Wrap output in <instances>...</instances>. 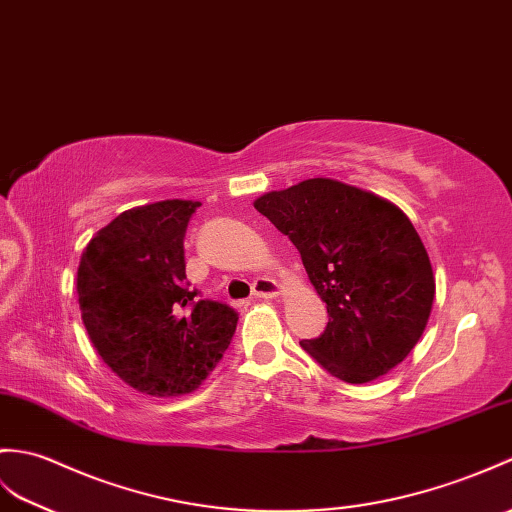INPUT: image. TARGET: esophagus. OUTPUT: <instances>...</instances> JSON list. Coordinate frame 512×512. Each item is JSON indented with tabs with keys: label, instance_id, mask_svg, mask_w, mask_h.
Segmentation results:
<instances>
[{
	"label": "esophagus",
	"instance_id": "obj_1",
	"mask_svg": "<svg viewBox=\"0 0 512 512\" xmlns=\"http://www.w3.org/2000/svg\"><path fill=\"white\" fill-rule=\"evenodd\" d=\"M279 294H281V285L275 279L259 277L253 283V296H255V299H277Z\"/></svg>",
	"mask_w": 512,
	"mask_h": 512
}]
</instances>
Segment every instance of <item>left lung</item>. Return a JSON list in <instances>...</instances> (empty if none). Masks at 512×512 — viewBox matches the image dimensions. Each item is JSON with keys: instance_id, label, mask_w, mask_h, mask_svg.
Masks as SVG:
<instances>
[{"instance_id": "1", "label": "left lung", "mask_w": 512, "mask_h": 512, "mask_svg": "<svg viewBox=\"0 0 512 512\" xmlns=\"http://www.w3.org/2000/svg\"><path fill=\"white\" fill-rule=\"evenodd\" d=\"M253 205L299 248L327 303L325 331L301 347L347 384L373 382L406 360L436 294L430 255L406 213L336 178H307Z\"/></svg>"}]
</instances>
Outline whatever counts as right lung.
I'll return each instance as SVG.
<instances>
[{
    "mask_svg": "<svg viewBox=\"0 0 512 512\" xmlns=\"http://www.w3.org/2000/svg\"><path fill=\"white\" fill-rule=\"evenodd\" d=\"M198 200H159L120 213L91 237L76 290L82 323L104 364L152 397L194 392L222 360L237 325L231 307L198 301L185 283L183 237Z\"/></svg>",
    "mask_w": 512,
    "mask_h": 512,
    "instance_id": "1",
    "label": "right lung"
}]
</instances>
